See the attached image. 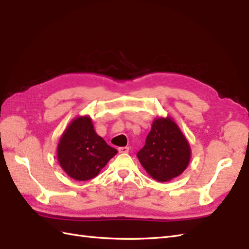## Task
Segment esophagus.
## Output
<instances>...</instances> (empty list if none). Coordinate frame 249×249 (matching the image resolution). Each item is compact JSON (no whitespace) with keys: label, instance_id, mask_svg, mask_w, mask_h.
Instances as JSON below:
<instances>
[{"label":"esophagus","instance_id":"34e87169","mask_svg":"<svg viewBox=\"0 0 249 249\" xmlns=\"http://www.w3.org/2000/svg\"><path fill=\"white\" fill-rule=\"evenodd\" d=\"M118 152H119L120 154H126L127 152H129V147H127V146H122V147H119V148H118Z\"/></svg>","mask_w":249,"mask_h":249}]
</instances>
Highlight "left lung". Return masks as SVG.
Masks as SVG:
<instances>
[{
  "instance_id": "obj_1",
  "label": "left lung",
  "mask_w": 249,
  "mask_h": 249,
  "mask_svg": "<svg viewBox=\"0 0 249 249\" xmlns=\"http://www.w3.org/2000/svg\"><path fill=\"white\" fill-rule=\"evenodd\" d=\"M190 157L189 143L169 116L154 120L145 145L137 153L143 168L159 182H167L182 175Z\"/></svg>"
}]
</instances>
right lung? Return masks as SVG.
<instances>
[{
    "instance_id": "add662e5",
    "label": "right lung",
    "mask_w": 249,
    "mask_h": 249,
    "mask_svg": "<svg viewBox=\"0 0 249 249\" xmlns=\"http://www.w3.org/2000/svg\"><path fill=\"white\" fill-rule=\"evenodd\" d=\"M117 154L93 129L91 118H74L59 140L57 158L60 166L71 178L88 180L99 175Z\"/></svg>"
}]
</instances>
